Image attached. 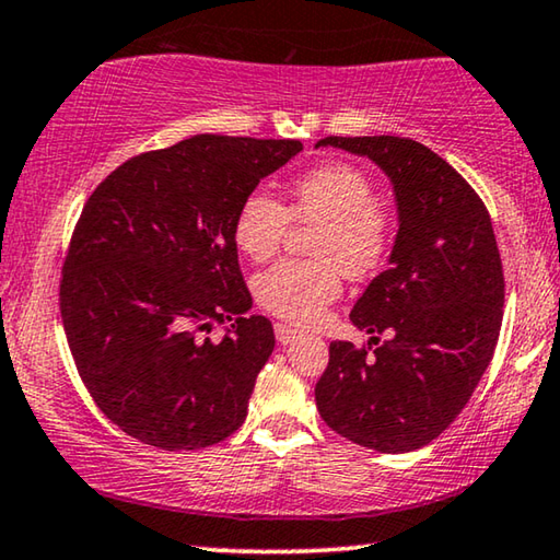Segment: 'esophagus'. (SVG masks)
<instances>
[{
	"label": "esophagus",
	"instance_id": "1",
	"mask_svg": "<svg viewBox=\"0 0 560 560\" xmlns=\"http://www.w3.org/2000/svg\"><path fill=\"white\" fill-rule=\"evenodd\" d=\"M273 331H277L279 345H291V341H296L299 337H302V331L294 329V327H289V324H277V327H273Z\"/></svg>",
	"mask_w": 560,
	"mask_h": 560
}]
</instances>
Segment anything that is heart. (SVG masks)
<instances>
[{
	"mask_svg": "<svg viewBox=\"0 0 560 560\" xmlns=\"http://www.w3.org/2000/svg\"><path fill=\"white\" fill-rule=\"evenodd\" d=\"M291 213L269 190L256 188L241 200L233 219L238 252L264 261L277 252L294 215L319 223L312 241L314 261L283 258L256 273L254 294L266 312L291 324H312L339 296L341 271L364 277L389 248V221L364 171L349 163L316 165L294 183Z\"/></svg>",
	"mask_w": 560,
	"mask_h": 560,
	"instance_id": "b5f03b06",
	"label": "heart"
}]
</instances>
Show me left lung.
<instances>
[{
	"label": "left lung",
	"mask_w": 560,
	"mask_h": 560,
	"mask_svg": "<svg viewBox=\"0 0 560 560\" xmlns=\"http://www.w3.org/2000/svg\"><path fill=\"white\" fill-rule=\"evenodd\" d=\"M377 163L395 188L397 238L387 271L349 314L370 349L331 341L314 397L341 438L380 453L435 440L493 360L505 281L480 196L438 153L410 138L329 136L316 143ZM390 339L380 342L377 332Z\"/></svg>",
	"instance_id": "obj_1"
}]
</instances>
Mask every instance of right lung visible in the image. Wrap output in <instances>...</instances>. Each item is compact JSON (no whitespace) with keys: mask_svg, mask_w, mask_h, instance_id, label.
Instances as JSON below:
<instances>
[{"mask_svg":"<svg viewBox=\"0 0 560 560\" xmlns=\"http://www.w3.org/2000/svg\"><path fill=\"white\" fill-rule=\"evenodd\" d=\"M299 140L194 136L115 168L82 208L60 312L95 405L161 450L215 445L246 420L273 327L252 312L236 211ZM231 320L221 342L205 334Z\"/></svg>","mask_w":560,"mask_h":560,"instance_id":"1","label":"right lung"}]
</instances>
